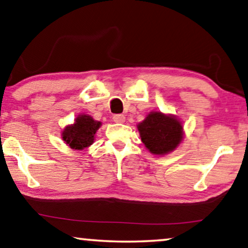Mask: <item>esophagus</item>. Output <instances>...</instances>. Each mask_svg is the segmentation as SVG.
<instances>
[{"label": "esophagus", "mask_w": 248, "mask_h": 248, "mask_svg": "<svg viewBox=\"0 0 248 248\" xmlns=\"http://www.w3.org/2000/svg\"><path fill=\"white\" fill-rule=\"evenodd\" d=\"M113 121L116 124H124L125 121V117L124 116V114H114Z\"/></svg>", "instance_id": "1"}]
</instances>
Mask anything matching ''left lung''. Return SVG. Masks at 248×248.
Here are the masks:
<instances>
[{
    "label": "left lung",
    "instance_id": "obj_1",
    "mask_svg": "<svg viewBox=\"0 0 248 248\" xmlns=\"http://www.w3.org/2000/svg\"><path fill=\"white\" fill-rule=\"evenodd\" d=\"M141 141L156 156L172 153L184 140L183 121L173 114L151 111L137 124Z\"/></svg>",
    "mask_w": 248,
    "mask_h": 248
}]
</instances>
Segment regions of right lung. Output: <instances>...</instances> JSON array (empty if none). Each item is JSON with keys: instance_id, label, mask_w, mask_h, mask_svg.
Listing matches in <instances>:
<instances>
[{"instance_id": "1", "label": "right lung", "mask_w": 248, "mask_h": 248, "mask_svg": "<svg viewBox=\"0 0 248 248\" xmlns=\"http://www.w3.org/2000/svg\"><path fill=\"white\" fill-rule=\"evenodd\" d=\"M101 123L94 120L87 113L79 114L75 123L66 124L61 132V138L73 150H83L94 142L95 134L101 127Z\"/></svg>"}]
</instances>
